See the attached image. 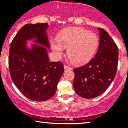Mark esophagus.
<instances>
[{
	"mask_svg": "<svg viewBox=\"0 0 128 128\" xmlns=\"http://www.w3.org/2000/svg\"><path fill=\"white\" fill-rule=\"evenodd\" d=\"M64 68L65 70H71L72 69L71 67L69 66L68 65H66V64H65V65L64 66Z\"/></svg>",
	"mask_w": 128,
	"mask_h": 128,
	"instance_id": "34e87169",
	"label": "esophagus"
}]
</instances>
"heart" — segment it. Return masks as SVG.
Returning <instances> with one entry per match:
<instances>
[{"mask_svg": "<svg viewBox=\"0 0 128 128\" xmlns=\"http://www.w3.org/2000/svg\"><path fill=\"white\" fill-rule=\"evenodd\" d=\"M57 41H51V47L58 56L64 48H68V56L74 64H84L91 59L98 45L95 33L80 27L66 28L59 33Z\"/></svg>", "mask_w": 128, "mask_h": 128, "instance_id": "1", "label": "heart"}]
</instances>
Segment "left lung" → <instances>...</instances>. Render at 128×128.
Returning <instances> with one entry per match:
<instances>
[{
	"label": "left lung",
	"instance_id": "1",
	"mask_svg": "<svg viewBox=\"0 0 128 128\" xmlns=\"http://www.w3.org/2000/svg\"><path fill=\"white\" fill-rule=\"evenodd\" d=\"M98 30L100 44L96 55L87 64L74 69V88L85 98H94L102 94L116 74L118 46L104 30Z\"/></svg>",
	"mask_w": 128,
	"mask_h": 128
}]
</instances>
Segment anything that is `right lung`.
I'll return each mask as SVG.
<instances>
[{
	"label": "right lung",
	"mask_w": 128,
	"mask_h": 128,
	"mask_svg": "<svg viewBox=\"0 0 128 128\" xmlns=\"http://www.w3.org/2000/svg\"><path fill=\"white\" fill-rule=\"evenodd\" d=\"M47 23L24 24L16 33L10 46L8 67L16 87L30 100H48L54 96L57 85L64 71L60 61L50 62L45 48L33 45L27 50L26 40L36 38L35 42L50 48Z\"/></svg>",
	"instance_id": "obj_1"
}]
</instances>
